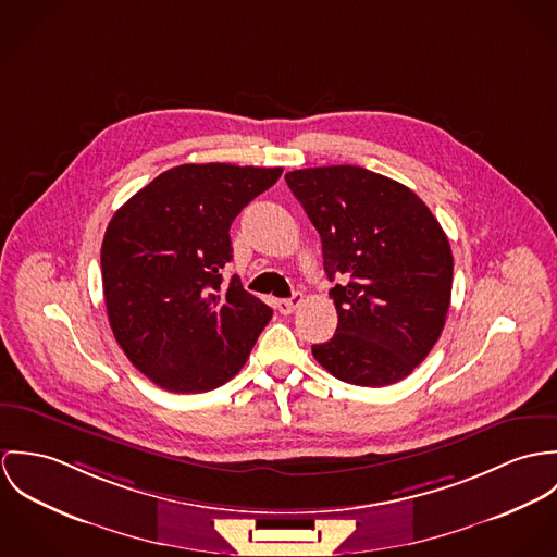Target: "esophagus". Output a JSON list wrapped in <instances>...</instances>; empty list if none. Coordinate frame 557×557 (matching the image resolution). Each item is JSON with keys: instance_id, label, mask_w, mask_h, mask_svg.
Masks as SVG:
<instances>
[{"instance_id": "34e87169", "label": "esophagus", "mask_w": 557, "mask_h": 557, "mask_svg": "<svg viewBox=\"0 0 557 557\" xmlns=\"http://www.w3.org/2000/svg\"><path fill=\"white\" fill-rule=\"evenodd\" d=\"M301 301H304L301 295H293L290 299H280V301H277V309H280V313L286 315V313H293L295 309L299 308Z\"/></svg>"}]
</instances>
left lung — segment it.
<instances>
[{
    "label": "left lung",
    "mask_w": 557,
    "mask_h": 557,
    "mask_svg": "<svg viewBox=\"0 0 557 557\" xmlns=\"http://www.w3.org/2000/svg\"><path fill=\"white\" fill-rule=\"evenodd\" d=\"M286 184L322 242L335 335L313 359L337 380L388 386L430 355L453 290V253L430 207L361 166L293 171Z\"/></svg>",
    "instance_id": "1"
}]
</instances>
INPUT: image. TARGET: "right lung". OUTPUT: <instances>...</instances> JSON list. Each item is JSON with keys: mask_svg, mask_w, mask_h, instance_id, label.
Masks as SVG:
<instances>
[{"mask_svg": "<svg viewBox=\"0 0 557 557\" xmlns=\"http://www.w3.org/2000/svg\"><path fill=\"white\" fill-rule=\"evenodd\" d=\"M282 169L182 164L138 189L109 222L102 286L117 344L171 393H205L246 366L273 311L228 286L231 224Z\"/></svg>", "mask_w": 557, "mask_h": 557, "instance_id": "1", "label": "right lung"}]
</instances>
